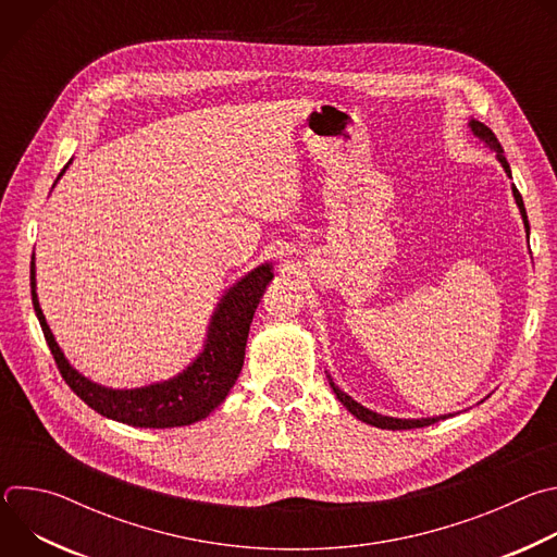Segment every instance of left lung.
Instances as JSON below:
<instances>
[{"label":"left lung","instance_id":"1","mask_svg":"<svg viewBox=\"0 0 557 557\" xmlns=\"http://www.w3.org/2000/svg\"><path fill=\"white\" fill-rule=\"evenodd\" d=\"M469 127H471V132H473L475 136H479L481 140H485V143L496 151L498 161L503 163L505 172L511 176V170H509V163H507V158H505L503 145L498 143L496 134H494L485 123H481V121H469ZM511 189H513V198H516V202H518V207H520L524 226H527V231H529V220H527V211H524L522 196H520V191L516 189V185H513ZM331 387H333V392L337 394V399H339L359 421H363V423H368V425H374V428H381V430H414V428H428V425H434V423H438L441 419H445V417H436V419H392V417H381V414H376V412L363 408V406L357 404L355 399H350V396H348L346 392H342V389L333 383V379H331Z\"/></svg>","mask_w":557,"mask_h":557}]
</instances>
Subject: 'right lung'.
<instances>
[{"label":"right lung","instance_id":"right-lung-1","mask_svg":"<svg viewBox=\"0 0 557 557\" xmlns=\"http://www.w3.org/2000/svg\"><path fill=\"white\" fill-rule=\"evenodd\" d=\"M271 280V264H262L245 275L222 297L211 320L205 350L178 376L136 389H112L82 376L65 361L39 308L35 293V264H30L33 306L54 363L70 389L95 412L112 421H121L134 428L161 430L191 425L209 417V412H213L224 401V396L243 370L253 314Z\"/></svg>","mask_w":557,"mask_h":557}]
</instances>
